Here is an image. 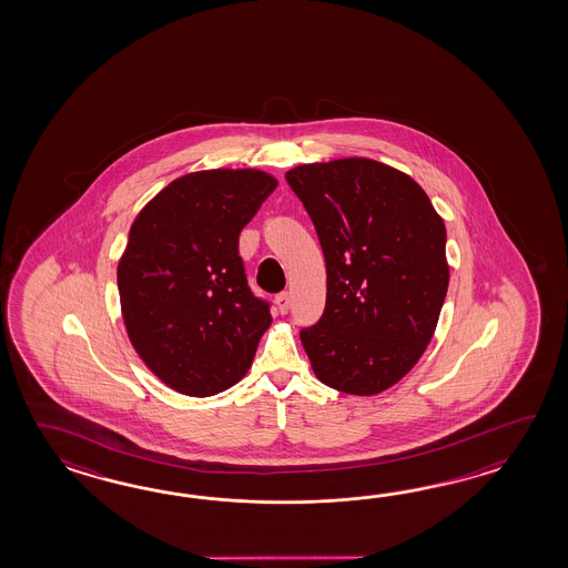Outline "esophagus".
<instances>
[{
	"label": "esophagus",
	"mask_w": 568,
	"mask_h": 568,
	"mask_svg": "<svg viewBox=\"0 0 568 568\" xmlns=\"http://www.w3.org/2000/svg\"><path fill=\"white\" fill-rule=\"evenodd\" d=\"M276 308H278L280 313L286 314L290 308V294L288 292H280L278 296H276Z\"/></svg>",
	"instance_id": "esophagus-1"
}]
</instances>
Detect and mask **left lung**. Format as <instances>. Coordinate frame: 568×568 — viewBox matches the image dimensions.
<instances>
[{"mask_svg": "<svg viewBox=\"0 0 568 568\" xmlns=\"http://www.w3.org/2000/svg\"><path fill=\"white\" fill-rule=\"evenodd\" d=\"M323 247L325 313L302 347L325 386L374 396L423 357L447 296V230L423 186L369 158L286 172Z\"/></svg>", "mask_w": 568, "mask_h": 568, "instance_id": "1", "label": "left lung"}]
</instances>
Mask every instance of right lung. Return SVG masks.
<instances>
[{"instance_id": "add662e5", "label": "right lung", "mask_w": 568, "mask_h": 568, "mask_svg": "<svg viewBox=\"0 0 568 568\" xmlns=\"http://www.w3.org/2000/svg\"><path fill=\"white\" fill-rule=\"evenodd\" d=\"M278 181L262 170L184 174L138 213L118 264L133 349L166 386L205 398L235 386L272 325L247 286L240 233Z\"/></svg>"}]
</instances>
